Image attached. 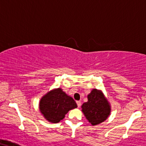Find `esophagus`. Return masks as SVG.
Segmentation results:
<instances>
[{"mask_svg":"<svg viewBox=\"0 0 146 146\" xmlns=\"http://www.w3.org/2000/svg\"><path fill=\"white\" fill-rule=\"evenodd\" d=\"M76 103H77V105H78V108H80V107L81 106V102L80 101H77Z\"/></svg>","mask_w":146,"mask_h":146,"instance_id":"34e87169","label":"esophagus"}]
</instances>
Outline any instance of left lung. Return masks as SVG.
<instances>
[{
  "label": "left lung",
  "mask_w": 146,
  "mask_h": 146,
  "mask_svg": "<svg viewBox=\"0 0 146 146\" xmlns=\"http://www.w3.org/2000/svg\"><path fill=\"white\" fill-rule=\"evenodd\" d=\"M82 111L92 125H97L108 118L111 107L101 90L93 89L88 95V101L82 105Z\"/></svg>",
  "instance_id": "8db88e82"
}]
</instances>
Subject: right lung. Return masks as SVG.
Listing matches in <instances>:
<instances>
[{
	"instance_id": "1",
	"label": "right lung",
	"mask_w": 146,
	"mask_h": 146,
	"mask_svg": "<svg viewBox=\"0 0 146 146\" xmlns=\"http://www.w3.org/2000/svg\"><path fill=\"white\" fill-rule=\"evenodd\" d=\"M78 107L71 96H68L61 88L52 90L40 100L39 110L47 121L58 123L64 118L69 110Z\"/></svg>"
}]
</instances>
